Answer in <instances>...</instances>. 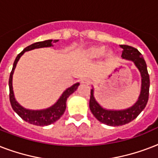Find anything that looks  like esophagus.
I'll return each mask as SVG.
<instances>
[{
    "mask_svg": "<svg viewBox=\"0 0 158 158\" xmlns=\"http://www.w3.org/2000/svg\"><path fill=\"white\" fill-rule=\"evenodd\" d=\"M80 83L82 84H90V81H89V79H82L80 80Z\"/></svg>",
    "mask_w": 158,
    "mask_h": 158,
    "instance_id": "1",
    "label": "esophagus"
}]
</instances>
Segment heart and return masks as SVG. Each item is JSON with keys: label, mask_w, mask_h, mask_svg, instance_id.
Returning a JSON list of instances; mask_svg holds the SVG:
<instances>
[{"label": "heart", "mask_w": 158, "mask_h": 158, "mask_svg": "<svg viewBox=\"0 0 158 158\" xmlns=\"http://www.w3.org/2000/svg\"><path fill=\"white\" fill-rule=\"evenodd\" d=\"M106 52V48L103 46H92L83 52V57L87 60H96L105 55L106 58L110 60L113 58V54L110 51Z\"/></svg>", "instance_id": "obj_1"}]
</instances>
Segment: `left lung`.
Wrapping results in <instances>:
<instances>
[{
	"label": "left lung",
	"mask_w": 158,
	"mask_h": 158,
	"mask_svg": "<svg viewBox=\"0 0 158 158\" xmlns=\"http://www.w3.org/2000/svg\"><path fill=\"white\" fill-rule=\"evenodd\" d=\"M123 49L121 58L132 61L139 69L141 75V89L139 96L135 104L122 110L106 109L102 106L94 97V89H91L89 108L97 120L110 126H120L135 120L145 108L149 95L150 79L148 73L147 64L142 54L135 48L127 45H120Z\"/></svg>",
	"instance_id": "8db88e82"
}]
</instances>
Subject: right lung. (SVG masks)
<instances>
[{
    "mask_svg": "<svg viewBox=\"0 0 158 158\" xmlns=\"http://www.w3.org/2000/svg\"><path fill=\"white\" fill-rule=\"evenodd\" d=\"M59 40H46L43 42H38V43L31 44L27 48H25L15 58V60L14 62L13 68L11 70L10 79H9V88H10V102L11 106L13 110L23 119L24 121L32 124L34 125H38V126H46L49 125L52 123L56 122L61 115L64 114L65 108H66V101L67 98L71 95L74 91H76L79 85V83L73 84L72 86L66 89L63 92V94L60 95L59 99L57 100L56 103L51 106L50 107L46 108V109H42V110H30L27 109L19 103L16 101L15 94L13 90V74L15 72V69L16 68V64L18 63L20 57L24 54V52H28V51L33 50V49H38V48H50L53 47V43H57Z\"/></svg>",
    "mask_w": 158,
    "mask_h": 158,
    "instance_id": "add662e5",
    "label": "right lung"
}]
</instances>
